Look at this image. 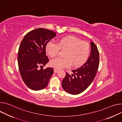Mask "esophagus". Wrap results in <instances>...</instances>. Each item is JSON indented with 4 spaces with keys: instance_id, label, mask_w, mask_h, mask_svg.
Here are the masks:
<instances>
[{
    "instance_id": "obj_1",
    "label": "esophagus",
    "mask_w": 122,
    "mask_h": 122,
    "mask_svg": "<svg viewBox=\"0 0 122 122\" xmlns=\"http://www.w3.org/2000/svg\"><path fill=\"white\" fill-rule=\"evenodd\" d=\"M54 73H58L59 72V70L56 69H55V68H54Z\"/></svg>"
}]
</instances>
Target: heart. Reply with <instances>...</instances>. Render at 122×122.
I'll list each match as a JSON object with an SVG mask.
<instances>
[{"mask_svg":"<svg viewBox=\"0 0 122 122\" xmlns=\"http://www.w3.org/2000/svg\"><path fill=\"white\" fill-rule=\"evenodd\" d=\"M60 50H64V57L53 59L50 62L51 66L57 69L67 68L71 65L73 67L83 65L89 57L90 46L87 42L73 36L60 38L57 44L49 42L46 45V52L51 58L57 56Z\"/></svg>","mask_w":122,"mask_h":122,"instance_id":"1","label":"heart"}]
</instances>
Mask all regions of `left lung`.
<instances>
[{
    "mask_svg": "<svg viewBox=\"0 0 122 122\" xmlns=\"http://www.w3.org/2000/svg\"><path fill=\"white\" fill-rule=\"evenodd\" d=\"M91 52L87 61L79 68L72 70L74 74L66 73L62 81L63 90L71 94H78L85 91L95 77L99 64V54L97 46L91 42Z\"/></svg>",
    "mask_w": 122,
    "mask_h": 122,
    "instance_id": "1",
    "label": "left lung"
}]
</instances>
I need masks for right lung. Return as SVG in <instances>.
I'll return each mask as SVG.
<instances>
[{"label":"right lung","mask_w":122,"mask_h":122,"mask_svg":"<svg viewBox=\"0 0 122 122\" xmlns=\"http://www.w3.org/2000/svg\"><path fill=\"white\" fill-rule=\"evenodd\" d=\"M56 33L38 28L27 33L23 39L18 52V64L22 78L25 84L34 91L42 90L48 85L54 73L51 67L39 69L49 61L46 47Z\"/></svg>","instance_id":"add662e5"}]
</instances>
